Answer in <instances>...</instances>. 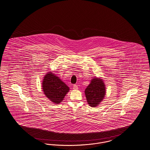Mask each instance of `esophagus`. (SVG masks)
<instances>
[{
  "label": "esophagus",
  "mask_w": 150,
  "mask_h": 150,
  "mask_svg": "<svg viewBox=\"0 0 150 150\" xmlns=\"http://www.w3.org/2000/svg\"><path fill=\"white\" fill-rule=\"evenodd\" d=\"M73 89H74V90H77L78 89V86L77 85H76V84H74V85H73Z\"/></svg>",
  "instance_id": "1"
}]
</instances>
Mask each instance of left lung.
I'll return each mask as SVG.
<instances>
[{"mask_svg": "<svg viewBox=\"0 0 150 150\" xmlns=\"http://www.w3.org/2000/svg\"><path fill=\"white\" fill-rule=\"evenodd\" d=\"M85 93L88 103L90 106L95 107L103 100L105 95L104 83L100 79H92L86 88Z\"/></svg>", "mask_w": 150, "mask_h": 150, "instance_id": "8db88e82", "label": "left lung"}]
</instances>
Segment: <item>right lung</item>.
<instances>
[{
  "instance_id": "add662e5",
  "label": "right lung",
  "mask_w": 150,
  "mask_h": 150,
  "mask_svg": "<svg viewBox=\"0 0 150 150\" xmlns=\"http://www.w3.org/2000/svg\"><path fill=\"white\" fill-rule=\"evenodd\" d=\"M42 89L46 96L55 104L61 103L69 91L68 86L52 72L45 76Z\"/></svg>"
}]
</instances>
